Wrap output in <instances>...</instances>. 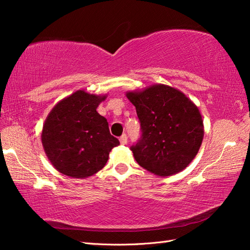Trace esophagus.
Masks as SVG:
<instances>
[{"label":"esophagus","mask_w":250,"mask_h":250,"mask_svg":"<svg viewBox=\"0 0 250 250\" xmlns=\"http://www.w3.org/2000/svg\"><path fill=\"white\" fill-rule=\"evenodd\" d=\"M119 141H120L121 145H126V143H128V136H126V134H122L120 136Z\"/></svg>","instance_id":"34e87169"}]
</instances>
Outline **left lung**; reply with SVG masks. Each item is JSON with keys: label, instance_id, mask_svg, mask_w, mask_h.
<instances>
[{"label": "left lung", "instance_id": "8db88e82", "mask_svg": "<svg viewBox=\"0 0 250 250\" xmlns=\"http://www.w3.org/2000/svg\"><path fill=\"white\" fill-rule=\"evenodd\" d=\"M141 124V137L131 146L142 167L159 176L176 174L193 160L204 136L198 107L179 90L155 84L128 92Z\"/></svg>", "mask_w": 250, "mask_h": 250}]
</instances>
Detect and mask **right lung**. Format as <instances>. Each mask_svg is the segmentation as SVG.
I'll use <instances>...</instances> for the list:
<instances>
[{
	"label": "right lung",
	"mask_w": 250,
	"mask_h": 250,
	"mask_svg": "<svg viewBox=\"0 0 250 250\" xmlns=\"http://www.w3.org/2000/svg\"><path fill=\"white\" fill-rule=\"evenodd\" d=\"M78 90L58 103L42 132L47 157L58 171L73 178H87L102 169L120 143L97 108L105 100Z\"/></svg>",
	"instance_id": "1"
}]
</instances>
